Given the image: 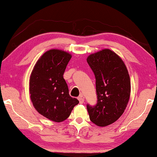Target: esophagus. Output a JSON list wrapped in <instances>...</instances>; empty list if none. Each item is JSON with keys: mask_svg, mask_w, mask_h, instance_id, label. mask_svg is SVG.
<instances>
[{"mask_svg": "<svg viewBox=\"0 0 157 157\" xmlns=\"http://www.w3.org/2000/svg\"><path fill=\"white\" fill-rule=\"evenodd\" d=\"M78 100H79V103H80V104H82V103L84 102V101H85V100H84V98H83V96L82 95V94H81V95L79 96V98H78Z\"/></svg>", "mask_w": 157, "mask_h": 157, "instance_id": "1", "label": "esophagus"}]
</instances>
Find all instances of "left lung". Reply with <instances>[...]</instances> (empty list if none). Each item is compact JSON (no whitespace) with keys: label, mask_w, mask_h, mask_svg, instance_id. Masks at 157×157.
<instances>
[{"label":"left lung","mask_w":157,"mask_h":157,"mask_svg":"<svg viewBox=\"0 0 157 157\" xmlns=\"http://www.w3.org/2000/svg\"><path fill=\"white\" fill-rule=\"evenodd\" d=\"M87 62L96 79L98 103L87 105L90 120L98 127H106L122 116L131 92L127 68L122 58L109 49L90 55Z\"/></svg>","instance_id":"left-lung-1"}]
</instances>
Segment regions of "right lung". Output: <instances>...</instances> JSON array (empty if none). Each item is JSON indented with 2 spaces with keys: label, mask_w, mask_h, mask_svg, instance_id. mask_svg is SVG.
Returning <instances> with one entry per match:
<instances>
[{
  "label": "right lung",
  "mask_w": 157,
  "mask_h": 157,
  "mask_svg": "<svg viewBox=\"0 0 157 157\" xmlns=\"http://www.w3.org/2000/svg\"><path fill=\"white\" fill-rule=\"evenodd\" d=\"M58 49L46 51L36 62L29 79V93L37 112L48 120L61 122L69 117L79 101L69 94L63 74L71 59Z\"/></svg>",
  "instance_id": "add662e5"
}]
</instances>
